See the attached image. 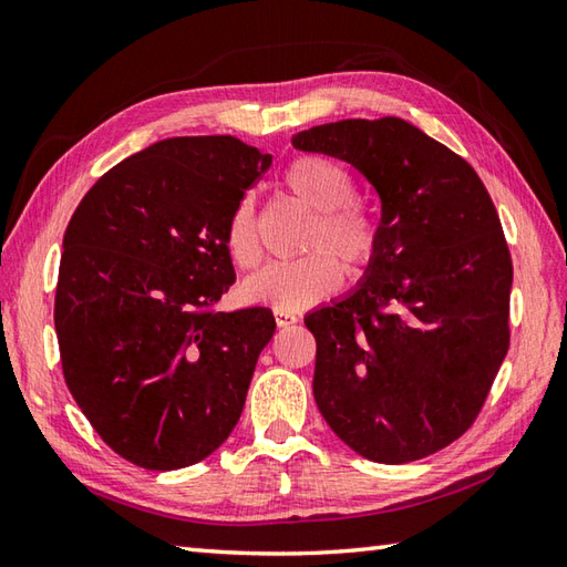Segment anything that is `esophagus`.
Wrapping results in <instances>:
<instances>
[{
	"label": "esophagus",
	"instance_id": "1",
	"mask_svg": "<svg viewBox=\"0 0 567 567\" xmlns=\"http://www.w3.org/2000/svg\"><path fill=\"white\" fill-rule=\"evenodd\" d=\"M275 323L280 329H287V327H292V323H297V317L295 315H285V311H275Z\"/></svg>",
	"mask_w": 567,
	"mask_h": 567
}]
</instances>
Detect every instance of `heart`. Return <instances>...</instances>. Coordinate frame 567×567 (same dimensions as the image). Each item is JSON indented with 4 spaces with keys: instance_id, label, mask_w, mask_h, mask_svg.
Here are the masks:
<instances>
[{
    "instance_id": "heart-1",
    "label": "heart",
    "mask_w": 567,
    "mask_h": 567,
    "mask_svg": "<svg viewBox=\"0 0 567 567\" xmlns=\"http://www.w3.org/2000/svg\"><path fill=\"white\" fill-rule=\"evenodd\" d=\"M280 187L311 214L302 250L305 258L275 262L244 285V299L275 311H302L319 305L348 277L365 275L380 256L382 231L363 202L355 199V177L346 165L323 155H297L285 165ZM224 244L238 268L260 262L256 204L240 197L224 226Z\"/></svg>"
}]
</instances>
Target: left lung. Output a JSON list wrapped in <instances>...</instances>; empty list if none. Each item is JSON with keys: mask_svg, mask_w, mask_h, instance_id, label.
Returning a JSON list of instances; mask_svg holds the SVG:
<instances>
[{"mask_svg": "<svg viewBox=\"0 0 567 567\" xmlns=\"http://www.w3.org/2000/svg\"><path fill=\"white\" fill-rule=\"evenodd\" d=\"M292 143L355 165L382 199L365 282L305 319L317 406L368 461H419L475 424L509 351L499 214L473 165L404 118H343Z\"/></svg>", "mask_w": 567, "mask_h": 567, "instance_id": "obj_1", "label": "left lung"}]
</instances>
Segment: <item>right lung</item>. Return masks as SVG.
I'll return each instance as SVG.
<instances>
[{"mask_svg": "<svg viewBox=\"0 0 567 567\" xmlns=\"http://www.w3.org/2000/svg\"><path fill=\"white\" fill-rule=\"evenodd\" d=\"M272 163L234 136H177L114 165L65 228L55 333L70 394L146 470L212 455L244 412L272 311L216 305L236 282L234 204Z\"/></svg>", "mask_w": 567, "mask_h": 567, "instance_id": "obj_1", "label": "right lung"}]
</instances>
